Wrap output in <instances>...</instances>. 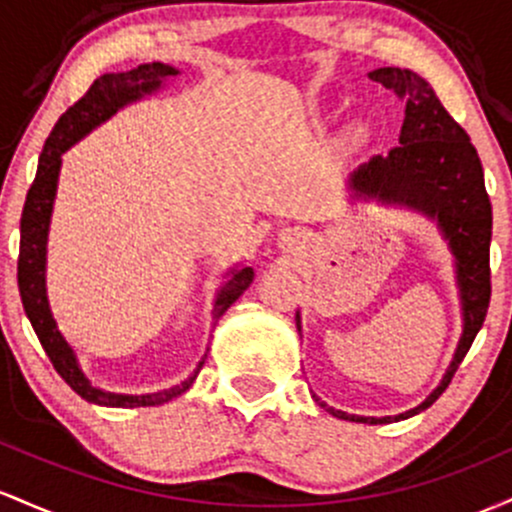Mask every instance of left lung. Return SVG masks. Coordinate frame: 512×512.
I'll use <instances>...</instances> for the list:
<instances>
[{"instance_id":"1","label":"left lung","mask_w":512,"mask_h":512,"mask_svg":"<svg viewBox=\"0 0 512 512\" xmlns=\"http://www.w3.org/2000/svg\"><path fill=\"white\" fill-rule=\"evenodd\" d=\"M372 82L392 89L404 101V125H401L399 147L389 149L387 157L377 154L350 176L348 186L360 198H377L387 205L423 212L438 222L442 237L450 244L457 268L459 300H462V336H459L455 358L447 367L438 387L426 396L416 409L399 416L365 418L336 411L319 401L331 416L355 423H389L416 416L426 411L435 399L445 392L455 377L459 363L472 348L476 333L484 326L488 302H491V268H488V249H491V200L484 186L481 159L450 113L445 111L433 86L421 74L399 67H380L370 72ZM297 331H300V312H297Z\"/></svg>"}]
</instances>
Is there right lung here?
<instances>
[{"label": "right lung", "instance_id": "add662e5", "mask_svg": "<svg viewBox=\"0 0 512 512\" xmlns=\"http://www.w3.org/2000/svg\"><path fill=\"white\" fill-rule=\"evenodd\" d=\"M179 74V70L164 62H149V65H140L130 72H111L101 74L89 91L79 99L74 106L62 113L60 120L55 123L53 132L45 140L43 152L38 159L36 179H33L31 188H28L24 212H21V241H19V292L21 302H24V312L28 321H31L33 331H36L40 346L48 353L50 363L82 399L91 401L99 406H116V409H135V406H159L166 401L181 396L198 377L200 367H203L205 358L200 360L198 367L186 377L181 384L162 389V392L152 394H113L103 392V389L94 387L89 377L84 375L79 367L77 355L70 343L65 341L57 321L50 312L48 302V287H45V258H48V229L50 217H53V203L57 193V176H60L62 154L70 149L74 142L82 140L91 130L99 128L106 123L113 113L120 111L128 103L142 99L145 94H152L162 86L164 79H171ZM254 280V268H234L229 271V278L220 285L215 295V307H212V326L217 319L239 300L241 292L251 285Z\"/></svg>", "mask_w": 512, "mask_h": 512}]
</instances>
